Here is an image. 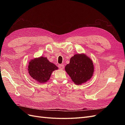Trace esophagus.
I'll return each instance as SVG.
<instances>
[{"label": "esophagus", "instance_id": "1", "mask_svg": "<svg viewBox=\"0 0 125 125\" xmlns=\"http://www.w3.org/2000/svg\"><path fill=\"white\" fill-rule=\"evenodd\" d=\"M58 67L59 68L61 69H63V68H64V66L63 64H59V65H58Z\"/></svg>", "mask_w": 125, "mask_h": 125}]
</instances>
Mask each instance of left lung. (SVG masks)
I'll use <instances>...</instances> for the list:
<instances>
[{"instance_id": "8db88e82", "label": "left lung", "mask_w": 125, "mask_h": 125, "mask_svg": "<svg viewBox=\"0 0 125 125\" xmlns=\"http://www.w3.org/2000/svg\"><path fill=\"white\" fill-rule=\"evenodd\" d=\"M65 70L75 84L79 85L92 77L94 66L92 60L84 54L74 55L65 67Z\"/></svg>"}]
</instances>
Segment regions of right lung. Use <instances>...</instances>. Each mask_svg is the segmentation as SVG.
<instances>
[{"label": "right lung", "mask_w": 125, "mask_h": 125, "mask_svg": "<svg viewBox=\"0 0 125 125\" xmlns=\"http://www.w3.org/2000/svg\"><path fill=\"white\" fill-rule=\"evenodd\" d=\"M58 68L46 57H40L32 59L29 63V73L33 79L39 83L46 82L53 71Z\"/></svg>", "instance_id": "1"}]
</instances>
